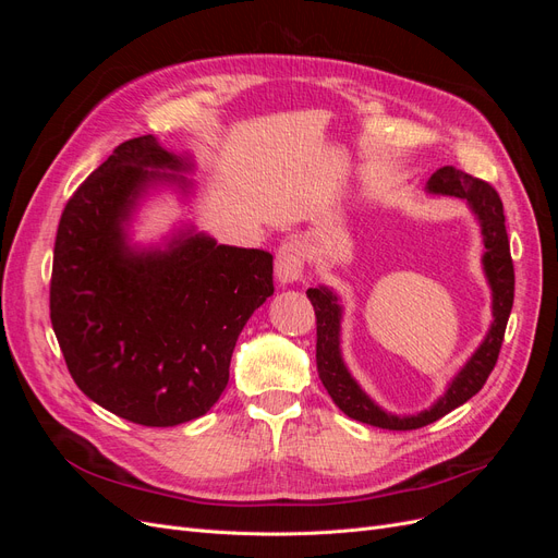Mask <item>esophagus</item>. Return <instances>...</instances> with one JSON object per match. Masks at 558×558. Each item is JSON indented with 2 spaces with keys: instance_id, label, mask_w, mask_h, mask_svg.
<instances>
[{
  "instance_id": "esophagus-1",
  "label": "esophagus",
  "mask_w": 558,
  "mask_h": 558,
  "mask_svg": "<svg viewBox=\"0 0 558 558\" xmlns=\"http://www.w3.org/2000/svg\"><path fill=\"white\" fill-rule=\"evenodd\" d=\"M275 272L281 283H293L305 272V244L298 238L281 242L275 258Z\"/></svg>"
}]
</instances>
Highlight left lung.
Wrapping results in <instances>:
<instances>
[{"instance_id": "left-lung-1", "label": "left lung", "mask_w": 558, "mask_h": 558, "mask_svg": "<svg viewBox=\"0 0 558 558\" xmlns=\"http://www.w3.org/2000/svg\"><path fill=\"white\" fill-rule=\"evenodd\" d=\"M428 191L440 195H453L465 199L477 214L484 234V269L488 283L494 291V324L488 330L486 340L475 351L465 367L451 381L447 393L437 400L430 410L421 412L416 416H393L379 410L377 404L369 400L361 386L351 379L349 369L340 356V305L337 298L328 289H310L307 298L314 305L316 314V369L318 377L324 381L326 391L335 400L347 416L363 421V424L386 428V430H414L421 426H428L433 421L442 418L459 404L468 402L480 388L486 384L492 369L496 367L498 353L502 347L505 328H508V318L514 302V265L510 256V240L508 230H505V214H502V199L496 193L492 183L475 179L468 172L456 170L447 165L440 167L428 179Z\"/></svg>"}]
</instances>
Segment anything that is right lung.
I'll return each mask as SVG.
<instances>
[{"label": "right lung", "instance_id": "right-lung-1", "mask_svg": "<svg viewBox=\"0 0 558 558\" xmlns=\"http://www.w3.org/2000/svg\"><path fill=\"white\" fill-rule=\"evenodd\" d=\"M154 170L183 158L144 134L113 154L64 205L50 275V324L76 386L142 426H177L221 398L248 316L275 293L272 256L205 234L130 253L123 223Z\"/></svg>", "mask_w": 558, "mask_h": 558}]
</instances>
